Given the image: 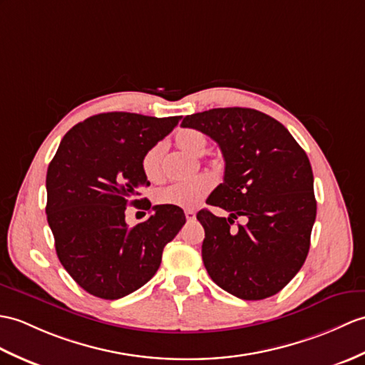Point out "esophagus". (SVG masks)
<instances>
[{
    "label": "esophagus",
    "instance_id": "obj_1",
    "mask_svg": "<svg viewBox=\"0 0 365 365\" xmlns=\"http://www.w3.org/2000/svg\"><path fill=\"white\" fill-rule=\"evenodd\" d=\"M185 217H186V221H188V222H192L194 219H196V211L186 210V211H185Z\"/></svg>",
    "mask_w": 365,
    "mask_h": 365
}]
</instances>
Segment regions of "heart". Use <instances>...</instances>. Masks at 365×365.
<instances>
[{"mask_svg": "<svg viewBox=\"0 0 365 365\" xmlns=\"http://www.w3.org/2000/svg\"><path fill=\"white\" fill-rule=\"evenodd\" d=\"M207 137L199 130L183 129L175 133L174 144L185 154L191 157H200L207 149ZM163 162V146L154 144L141 158V169L146 179L150 182H160L163 177L162 171ZM211 190V182L208 177H194V179L182 183L169 185L155 194V202L158 205L177 207V208H194L207 197Z\"/></svg>", "mask_w": 365, "mask_h": 365, "instance_id": "obj_1", "label": "heart"}]
</instances>
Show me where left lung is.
<instances>
[{
	"mask_svg": "<svg viewBox=\"0 0 365 365\" xmlns=\"http://www.w3.org/2000/svg\"><path fill=\"white\" fill-rule=\"evenodd\" d=\"M182 127L215 140L224 155V182L200 210L202 259L211 279L242 300H262L291 282L308 257L317 202L311 163L272 116L253 108H211L183 118ZM247 225L232 229L234 219Z\"/></svg>",
	"mask_w": 365,
	"mask_h": 365,
	"instance_id": "obj_1",
	"label": "left lung"
}]
</instances>
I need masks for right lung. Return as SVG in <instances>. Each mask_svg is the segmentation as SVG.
<instances>
[{"instance_id": "1", "label": "right lung", "mask_w": 365, "mask_h": 365, "mask_svg": "<svg viewBox=\"0 0 365 365\" xmlns=\"http://www.w3.org/2000/svg\"><path fill=\"white\" fill-rule=\"evenodd\" d=\"M108 112L76 124L62 138L46 173V216L56 252L82 289L116 300L140 289L162 262L165 245L186 222L182 208L155 205L148 221L125 224V208H150L138 199L149 186L141 158L179 124Z\"/></svg>"}]
</instances>
